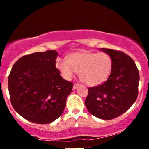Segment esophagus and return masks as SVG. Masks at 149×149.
<instances>
[{
	"label": "esophagus",
	"mask_w": 149,
	"mask_h": 149,
	"mask_svg": "<svg viewBox=\"0 0 149 149\" xmlns=\"http://www.w3.org/2000/svg\"><path fill=\"white\" fill-rule=\"evenodd\" d=\"M79 86H80V84H73V90H75V89H76V88H78V87Z\"/></svg>",
	"instance_id": "34e87169"
}]
</instances>
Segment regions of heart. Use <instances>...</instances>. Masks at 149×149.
<instances>
[{
    "mask_svg": "<svg viewBox=\"0 0 149 149\" xmlns=\"http://www.w3.org/2000/svg\"><path fill=\"white\" fill-rule=\"evenodd\" d=\"M112 59L105 52H76L71 53L68 58H58L57 68L65 80H70L76 72L82 81L90 86H96L104 83L112 72Z\"/></svg>",
    "mask_w": 149,
    "mask_h": 149,
    "instance_id": "b5f03b06",
    "label": "heart"
}]
</instances>
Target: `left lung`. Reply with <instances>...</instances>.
Segmentation results:
<instances>
[{
  "label": "left lung",
  "mask_w": 149,
  "mask_h": 149,
  "mask_svg": "<svg viewBox=\"0 0 149 149\" xmlns=\"http://www.w3.org/2000/svg\"><path fill=\"white\" fill-rule=\"evenodd\" d=\"M100 50L112 58V72L102 85L88 88L85 105L97 118L112 120L125 112L136 102L139 72L133 60L124 52L106 48Z\"/></svg>",
  "instance_id": "1"
}]
</instances>
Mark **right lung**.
Returning <instances> with one entry per match:
<instances>
[{
    "label": "right lung",
    "instance_id": "right-lung-1",
    "mask_svg": "<svg viewBox=\"0 0 149 149\" xmlns=\"http://www.w3.org/2000/svg\"><path fill=\"white\" fill-rule=\"evenodd\" d=\"M58 56L55 50L24 55L10 70V102L17 113L31 123H52L65 109L73 84L63 79L55 67Z\"/></svg>",
    "mask_w": 149,
    "mask_h": 149
}]
</instances>
